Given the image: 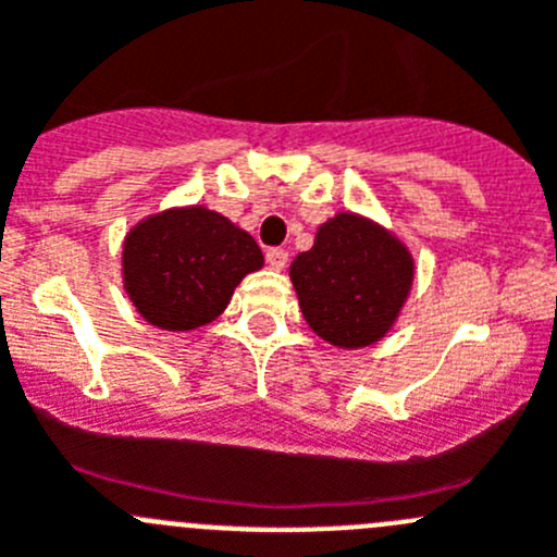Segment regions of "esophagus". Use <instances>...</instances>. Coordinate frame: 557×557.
Returning a JSON list of instances; mask_svg holds the SVG:
<instances>
[{
  "label": "esophagus",
  "instance_id": "esophagus-1",
  "mask_svg": "<svg viewBox=\"0 0 557 557\" xmlns=\"http://www.w3.org/2000/svg\"><path fill=\"white\" fill-rule=\"evenodd\" d=\"M264 259H268V264L273 270H284V268H287V262H289V253L284 251V248H268Z\"/></svg>",
  "mask_w": 557,
  "mask_h": 557
}]
</instances>
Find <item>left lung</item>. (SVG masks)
<instances>
[{"label":"left lung","mask_w":557,"mask_h":557,"mask_svg":"<svg viewBox=\"0 0 557 557\" xmlns=\"http://www.w3.org/2000/svg\"><path fill=\"white\" fill-rule=\"evenodd\" d=\"M300 311L322 342L363 349L399 320L416 278L405 243L377 221L336 213L317 230L314 246L289 268Z\"/></svg>","instance_id":"1"}]
</instances>
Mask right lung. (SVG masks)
<instances>
[{"label":"right lung","instance_id":"right-lung-1","mask_svg":"<svg viewBox=\"0 0 557 557\" xmlns=\"http://www.w3.org/2000/svg\"><path fill=\"white\" fill-rule=\"evenodd\" d=\"M264 264L257 240L205 205L147 215L125 235L123 287L161 331H196L230 306L237 284Z\"/></svg>","mask_w":557,"mask_h":557}]
</instances>
